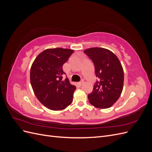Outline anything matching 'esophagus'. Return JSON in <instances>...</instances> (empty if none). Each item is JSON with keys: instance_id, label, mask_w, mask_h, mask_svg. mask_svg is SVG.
Wrapping results in <instances>:
<instances>
[{"instance_id": "34e87169", "label": "esophagus", "mask_w": 152, "mask_h": 152, "mask_svg": "<svg viewBox=\"0 0 152 152\" xmlns=\"http://www.w3.org/2000/svg\"><path fill=\"white\" fill-rule=\"evenodd\" d=\"M83 84H84V80H82L81 82H79V83H78V85H79V86H81Z\"/></svg>"}]
</instances>
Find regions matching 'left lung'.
Returning a JSON list of instances; mask_svg holds the SVG:
<instances>
[{
    "instance_id": "8db88e82",
    "label": "left lung",
    "mask_w": 152,
    "mask_h": 152,
    "mask_svg": "<svg viewBox=\"0 0 152 152\" xmlns=\"http://www.w3.org/2000/svg\"><path fill=\"white\" fill-rule=\"evenodd\" d=\"M93 61L98 78L93 92L88 94L90 103L98 108L111 107L121 96L124 86V70L115 54L110 50L92 48L84 50Z\"/></svg>"
}]
</instances>
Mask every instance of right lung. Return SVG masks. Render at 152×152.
I'll use <instances>...</instances> for the list:
<instances>
[{"mask_svg":"<svg viewBox=\"0 0 152 152\" xmlns=\"http://www.w3.org/2000/svg\"><path fill=\"white\" fill-rule=\"evenodd\" d=\"M73 50L63 48L48 49L40 53L31 66L30 82L39 102L48 108L61 110L73 101L76 87L68 79L63 80V65Z\"/></svg>","mask_w":152,"mask_h":152,"instance_id":"add662e5","label":"right lung"}]
</instances>
